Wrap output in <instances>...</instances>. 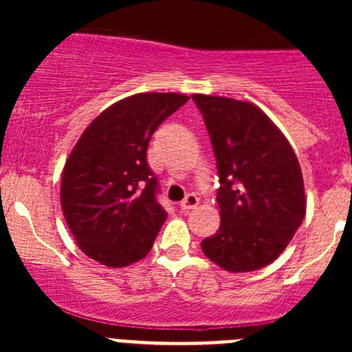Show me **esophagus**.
<instances>
[{"mask_svg": "<svg viewBox=\"0 0 352 352\" xmlns=\"http://www.w3.org/2000/svg\"><path fill=\"white\" fill-rule=\"evenodd\" d=\"M197 204H199V197L196 194H187V196L184 197V201L180 202V209H182V211H189V209L196 208Z\"/></svg>", "mask_w": 352, "mask_h": 352, "instance_id": "1", "label": "esophagus"}]
</instances>
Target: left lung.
I'll list each match as a JSON object with an SVG mask.
<instances>
[{
	"label": "left lung",
	"instance_id": "8db88e82",
	"mask_svg": "<svg viewBox=\"0 0 352 352\" xmlns=\"http://www.w3.org/2000/svg\"><path fill=\"white\" fill-rule=\"evenodd\" d=\"M219 173L221 225L201 242L209 261L250 272L279 257L307 211L303 175L276 124L250 102L194 94Z\"/></svg>",
	"mask_w": 352,
	"mask_h": 352
}]
</instances>
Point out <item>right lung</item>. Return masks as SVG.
<instances>
[{
	"mask_svg": "<svg viewBox=\"0 0 352 352\" xmlns=\"http://www.w3.org/2000/svg\"><path fill=\"white\" fill-rule=\"evenodd\" d=\"M189 100L180 94H136L116 102L85 129L66 160L61 208L78 247L124 267L146 257L166 211L146 150L156 127Z\"/></svg>",
	"mask_w": 352,
	"mask_h": 352,
	"instance_id": "add662e5",
	"label": "right lung"
}]
</instances>
